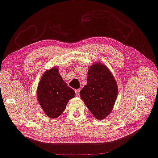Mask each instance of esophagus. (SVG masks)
<instances>
[{
	"label": "esophagus",
	"instance_id": "esophagus-1",
	"mask_svg": "<svg viewBox=\"0 0 158 158\" xmlns=\"http://www.w3.org/2000/svg\"><path fill=\"white\" fill-rule=\"evenodd\" d=\"M79 91H80V89H75V93L77 94V96L79 95Z\"/></svg>",
	"mask_w": 158,
	"mask_h": 158
}]
</instances>
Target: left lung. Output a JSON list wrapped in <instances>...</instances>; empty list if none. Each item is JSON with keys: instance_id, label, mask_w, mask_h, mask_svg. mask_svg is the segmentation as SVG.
I'll use <instances>...</instances> for the list:
<instances>
[{"instance_id": "8db88e82", "label": "left lung", "mask_w": 158, "mask_h": 158, "mask_svg": "<svg viewBox=\"0 0 158 158\" xmlns=\"http://www.w3.org/2000/svg\"><path fill=\"white\" fill-rule=\"evenodd\" d=\"M117 94L116 81L110 70L98 62L91 65L80 97L96 119L103 120L111 113Z\"/></svg>"}]
</instances>
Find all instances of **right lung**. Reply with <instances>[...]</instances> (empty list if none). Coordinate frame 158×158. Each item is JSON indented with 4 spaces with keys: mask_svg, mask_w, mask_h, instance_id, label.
<instances>
[{
    "mask_svg": "<svg viewBox=\"0 0 158 158\" xmlns=\"http://www.w3.org/2000/svg\"><path fill=\"white\" fill-rule=\"evenodd\" d=\"M37 96L47 116L55 118L62 114L69 99L75 96V92L63 81L58 68L53 67L42 75Z\"/></svg>",
    "mask_w": 158,
    "mask_h": 158,
    "instance_id": "add662e5",
    "label": "right lung"
}]
</instances>
